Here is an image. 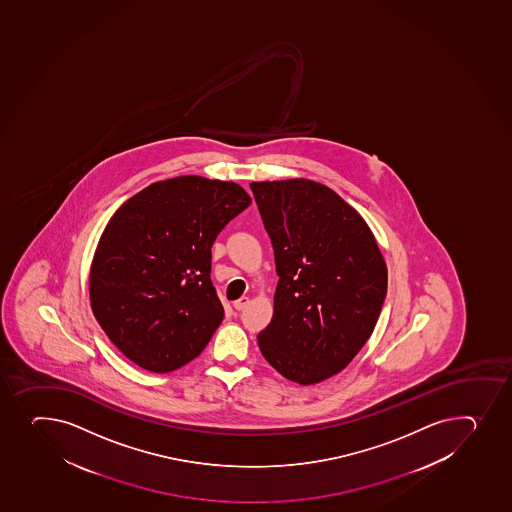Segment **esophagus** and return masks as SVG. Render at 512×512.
<instances>
[{"label":"esophagus","mask_w":512,"mask_h":512,"mask_svg":"<svg viewBox=\"0 0 512 512\" xmlns=\"http://www.w3.org/2000/svg\"><path fill=\"white\" fill-rule=\"evenodd\" d=\"M248 304V297H240L238 301L233 302V307L237 309V311H243Z\"/></svg>","instance_id":"1"}]
</instances>
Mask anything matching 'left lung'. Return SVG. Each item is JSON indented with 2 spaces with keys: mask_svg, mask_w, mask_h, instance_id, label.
<instances>
[{
  "mask_svg": "<svg viewBox=\"0 0 512 512\" xmlns=\"http://www.w3.org/2000/svg\"><path fill=\"white\" fill-rule=\"evenodd\" d=\"M274 247V316L259 348L280 375L314 385L343 371L375 329L388 270L363 216L316 181L252 183Z\"/></svg>",
  "mask_w": 512,
  "mask_h": 512,
  "instance_id": "8db88e82",
  "label": "left lung"
}]
</instances>
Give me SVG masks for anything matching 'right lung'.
<instances>
[{
  "instance_id": "add662e5",
  "label": "right lung",
  "mask_w": 512,
  "mask_h": 512,
  "mask_svg": "<svg viewBox=\"0 0 512 512\" xmlns=\"http://www.w3.org/2000/svg\"><path fill=\"white\" fill-rule=\"evenodd\" d=\"M250 203L232 181L178 176L114 213L90 267V306L132 363L169 373L210 343L225 316L211 282V247Z\"/></svg>"
}]
</instances>
